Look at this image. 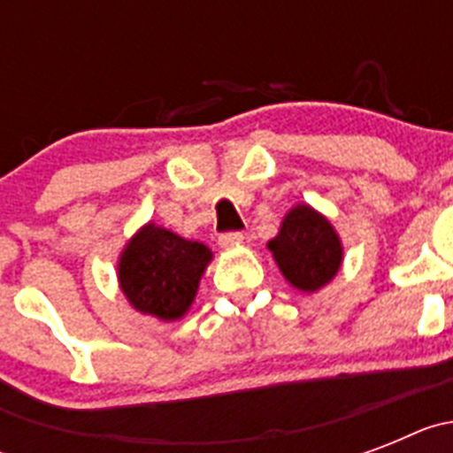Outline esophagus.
Returning <instances> with one entry per match:
<instances>
[{
	"label": "esophagus",
	"mask_w": 453,
	"mask_h": 453,
	"mask_svg": "<svg viewBox=\"0 0 453 453\" xmlns=\"http://www.w3.org/2000/svg\"><path fill=\"white\" fill-rule=\"evenodd\" d=\"M242 240H245V235L238 234V231H234V234H222V235H219V238H218V245L224 247V250H229V247L240 245Z\"/></svg>",
	"instance_id": "esophagus-1"
}]
</instances>
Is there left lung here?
Listing matches in <instances>:
<instances>
[{
    "label": "left lung",
    "instance_id": "obj_1",
    "mask_svg": "<svg viewBox=\"0 0 453 453\" xmlns=\"http://www.w3.org/2000/svg\"><path fill=\"white\" fill-rule=\"evenodd\" d=\"M267 250L283 279L308 295L329 286L345 261L338 231L311 203H297L283 215L279 234L267 242Z\"/></svg>",
    "mask_w": 453,
    "mask_h": 453
}]
</instances>
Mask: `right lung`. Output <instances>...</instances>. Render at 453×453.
<instances>
[{
  "instance_id": "obj_1",
  "label": "right lung",
  "mask_w": 453,
  "mask_h": 453,
  "mask_svg": "<svg viewBox=\"0 0 453 453\" xmlns=\"http://www.w3.org/2000/svg\"><path fill=\"white\" fill-rule=\"evenodd\" d=\"M213 251L154 222L142 224L118 256V283L134 311L161 322L186 318Z\"/></svg>"
}]
</instances>
